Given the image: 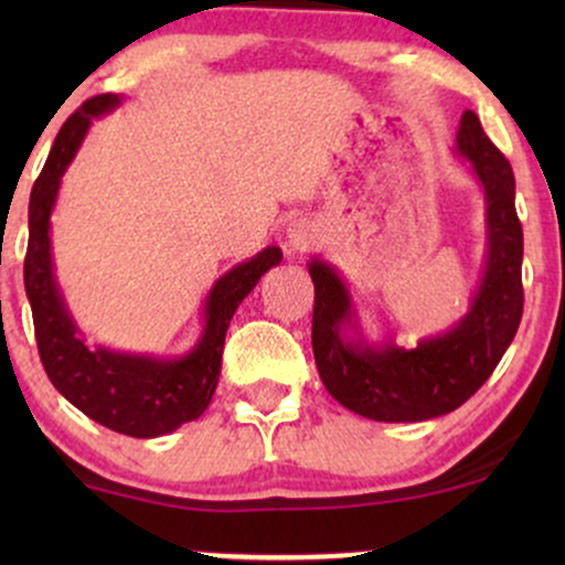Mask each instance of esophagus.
Instances as JSON below:
<instances>
[{
    "label": "esophagus",
    "instance_id": "34e87169",
    "mask_svg": "<svg viewBox=\"0 0 565 565\" xmlns=\"http://www.w3.org/2000/svg\"><path fill=\"white\" fill-rule=\"evenodd\" d=\"M284 242H287L289 255H302V252L313 249V246L321 242V231L313 220L297 217L287 225V236H284Z\"/></svg>",
    "mask_w": 565,
    "mask_h": 565
}]
</instances>
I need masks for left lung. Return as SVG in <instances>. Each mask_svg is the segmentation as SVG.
<instances>
[{
  "label": "left lung",
  "instance_id": "obj_1",
  "mask_svg": "<svg viewBox=\"0 0 565 565\" xmlns=\"http://www.w3.org/2000/svg\"><path fill=\"white\" fill-rule=\"evenodd\" d=\"M457 153L483 188L486 263L470 310L444 334L417 348L393 340L372 345L361 334L348 284L329 263H308L316 287L313 355L334 401L377 423H425L459 408L491 377L523 316V228L515 212L510 161L483 132L481 119H459Z\"/></svg>",
  "mask_w": 565,
  "mask_h": 565
}]
</instances>
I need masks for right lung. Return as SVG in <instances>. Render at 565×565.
<instances>
[{"mask_svg":"<svg viewBox=\"0 0 565 565\" xmlns=\"http://www.w3.org/2000/svg\"><path fill=\"white\" fill-rule=\"evenodd\" d=\"M119 103V95L89 97L57 132L47 164L31 191L23 281L34 313L39 355L57 393L108 430L132 438H157L199 419L210 406L233 313L257 287L265 270L281 263L284 255L278 246H265L252 260L238 263L220 276L204 300V332L191 353L180 359L84 345L79 327L71 319L57 287L50 217L63 172L74 161L93 119L114 111Z\"/></svg>","mask_w":565,"mask_h":565,"instance_id":"add662e5","label":"right lung"}]
</instances>
